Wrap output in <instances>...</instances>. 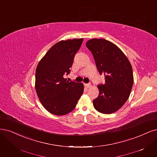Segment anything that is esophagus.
Wrapping results in <instances>:
<instances>
[{
	"label": "esophagus",
	"instance_id": "34e87169",
	"mask_svg": "<svg viewBox=\"0 0 157 157\" xmlns=\"http://www.w3.org/2000/svg\"><path fill=\"white\" fill-rule=\"evenodd\" d=\"M85 85V86H86V88H90L91 86V84H84Z\"/></svg>",
	"mask_w": 157,
	"mask_h": 157
}]
</instances>
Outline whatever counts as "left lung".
I'll list each match as a JSON object with an SVG mask.
<instances>
[{
  "mask_svg": "<svg viewBox=\"0 0 157 157\" xmlns=\"http://www.w3.org/2000/svg\"><path fill=\"white\" fill-rule=\"evenodd\" d=\"M100 75L105 84L97 86L99 96L93 101L96 110L106 114L117 111L128 99L134 78L131 64L121 50L105 39H91L86 42Z\"/></svg>",
  "mask_w": 157,
  "mask_h": 157,
  "instance_id": "obj_1",
  "label": "left lung"
}]
</instances>
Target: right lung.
<instances>
[{"label":"right lung","instance_id":"obj_1","mask_svg":"<svg viewBox=\"0 0 157 157\" xmlns=\"http://www.w3.org/2000/svg\"><path fill=\"white\" fill-rule=\"evenodd\" d=\"M83 39L62 40L54 45L37 64L35 88L45 109L52 114L63 116L74 110L84 92L82 83L69 82L75 54Z\"/></svg>","mask_w":157,"mask_h":157}]
</instances>
